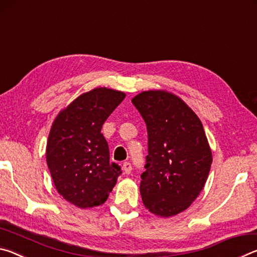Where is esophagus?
<instances>
[{
	"instance_id": "obj_1",
	"label": "esophagus",
	"mask_w": 257,
	"mask_h": 257,
	"mask_svg": "<svg viewBox=\"0 0 257 257\" xmlns=\"http://www.w3.org/2000/svg\"><path fill=\"white\" fill-rule=\"evenodd\" d=\"M122 170H123V172L125 173V175H130V172H132V170H133L132 164H130L129 162H124L122 164Z\"/></svg>"
}]
</instances>
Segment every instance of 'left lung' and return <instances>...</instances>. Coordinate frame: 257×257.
<instances>
[{"label": "left lung", "mask_w": 257, "mask_h": 257, "mask_svg": "<svg viewBox=\"0 0 257 257\" xmlns=\"http://www.w3.org/2000/svg\"><path fill=\"white\" fill-rule=\"evenodd\" d=\"M132 102L149 135L139 187L143 203L155 215L173 216L198 197L210 172L212 152L203 124L180 97L165 90L142 92Z\"/></svg>", "instance_id": "8db88e82"}]
</instances>
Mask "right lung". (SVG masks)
I'll return each instance as SVG.
<instances>
[{"label": "right lung", "mask_w": 257, "mask_h": 257, "mask_svg": "<svg viewBox=\"0 0 257 257\" xmlns=\"http://www.w3.org/2000/svg\"><path fill=\"white\" fill-rule=\"evenodd\" d=\"M125 94L97 87L81 94L56 116L46 145V162L58 193L80 208L102 205L121 168L110 163L102 125Z\"/></svg>", "instance_id": "1"}]
</instances>
